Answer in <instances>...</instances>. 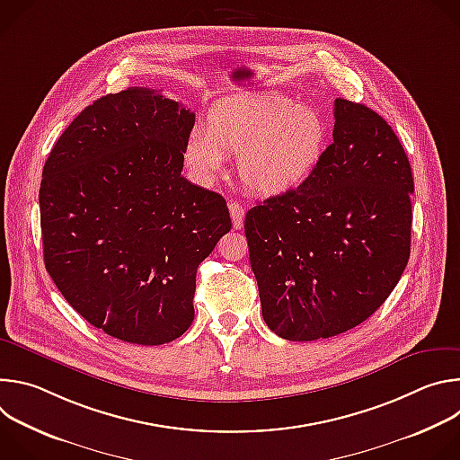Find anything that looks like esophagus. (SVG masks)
Returning a JSON list of instances; mask_svg holds the SVG:
<instances>
[{
    "instance_id": "esophagus-1",
    "label": "esophagus",
    "mask_w": 460,
    "mask_h": 460,
    "mask_svg": "<svg viewBox=\"0 0 460 460\" xmlns=\"http://www.w3.org/2000/svg\"><path fill=\"white\" fill-rule=\"evenodd\" d=\"M229 213H231V220H233V227L234 229H242V226H243V215H245V211H243V208L238 204V202H229Z\"/></svg>"
}]
</instances>
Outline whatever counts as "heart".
<instances>
[{
  "label": "heart",
  "mask_w": 460,
  "mask_h": 460,
  "mask_svg": "<svg viewBox=\"0 0 460 460\" xmlns=\"http://www.w3.org/2000/svg\"><path fill=\"white\" fill-rule=\"evenodd\" d=\"M325 146L327 127L314 109L273 93H240L209 109L206 128L187 137L181 158L189 174L208 185L224 156L238 155L242 181L254 192L277 196L311 176Z\"/></svg>",
  "instance_id": "b5f03b06"
}]
</instances>
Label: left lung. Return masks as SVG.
Wrapping results in <instances>:
<instances>
[{
    "label": "left lung",
    "instance_id": "obj_1",
    "mask_svg": "<svg viewBox=\"0 0 460 460\" xmlns=\"http://www.w3.org/2000/svg\"><path fill=\"white\" fill-rule=\"evenodd\" d=\"M333 144L296 189L245 215L261 316L293 342L341 335L401 280L411 245V165L387 121L335 100Z\"/></svg>",
    "mask_w": 460,
    "mask_h": 460
}]
</instances>
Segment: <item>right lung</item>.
<instances>
[{
	"mask_svg": "<svg viewBox=\"0 0 460 460\" xmlns=\"http://www.w3.org/2000/svg\"><path fill=\"white\" fill-rule=\"evenodd\" d=\"M194 114L147 87L85 107L54 144L40 185L45 268L103 333L138 346L181 337L196 270L229 233L218 192L181 176Z\"/></svg>",
	"mask_w": 460,
	"mask_h": 460,
	"instance_id": "right-lung-1",
	"label": "right lung"
}]
</instances>
